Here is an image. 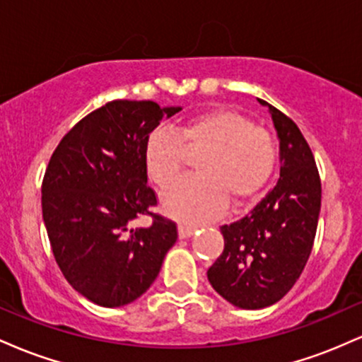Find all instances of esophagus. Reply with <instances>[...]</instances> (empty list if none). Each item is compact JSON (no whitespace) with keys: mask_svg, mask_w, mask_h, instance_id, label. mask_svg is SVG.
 <instances>
[{"mask_svg":"<svg viewBox=\"0 0 362 362\" xmlns=\"http://www.w3.org/2000/svg\"><path fill=\"white\" fill-rule=\"evenodd\" d=\"M195 231V226L192 224H185V223H178V236L180 238H189V236H192Z\"/></svg>","mask_w":362,"mask_h":362,"instance_id":"obj_1","label":"esophagus"}]
</instances>
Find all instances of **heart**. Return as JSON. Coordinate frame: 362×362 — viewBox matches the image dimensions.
Listing matches in <instances>:
<instances>
[{"instance_id":"1","label":"heart","mask_w":362,"mask_h":362,"mask_svg":"<svg viewBox=\"0 0 362 362\" xmlns=\"http://www.w3.org/2000/svg\"><path fill=\"white\" fill-rule=\"evenodd\" d=\"M185 151L199 153V175L178 180L163 194V209L185 223L218 218L231 202L248 201L269 184L277 167L272 132L233 110H211L184 120L175 129L158 127L148 136L144 165L161 189L184 168Z\"/></svg>"}]
</instances>
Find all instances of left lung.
<instances>
[{"label": "left lung", "mask_w": 362, "mask_h": 362, "mask_svg": "<svg viewBox=\"0 0 362 362\" xmlns=\"http://www.w3.org/2000/svg\"><path fill=\"white\" fill-rule=\"evenodd\" d=\"M281 141V178L247 216L223 224L224 248L207 271L211 286L231 305L260 310L300 279L313 248L322 182L300 127L265 100Z\"/></svg>", "instance_id": "obj_1"}]
</instances>
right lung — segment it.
<instances>
[{"instance_id":"add662e5","label":"right lung","mask_w":362,"mask_h":362,"mask_svg":"<svg viewBox=\"0 0 362 362\" xmlns=\"http://www.w3.org/2000/svg\"><path fill=\"white\" fill-rule=\"evenodd\" d=\"M180 107L112 100L74 124L54 149L42 180V216L62 276L105 308L138 300L177 242V224L151 207L144 146ZM151 215L148 228H131Z\"/></svg>"}]
</instances>
